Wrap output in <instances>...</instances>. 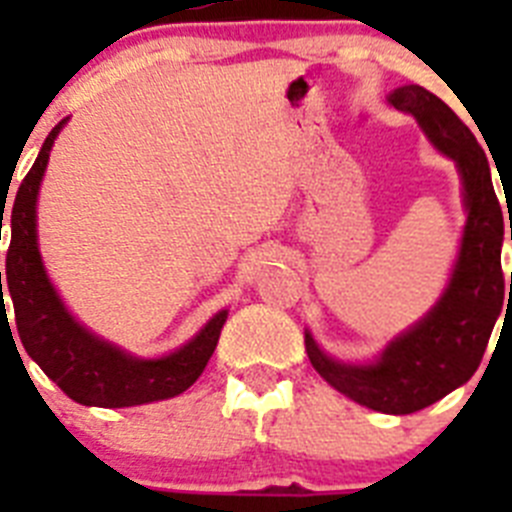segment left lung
Returning <instances> with one entry per match:
<instances>
[{
    "instance_id": "1",
    "label": "left lung",
    "mask_w": 512,
    "mask_h": 512,
    "mask_svg": "<svg viewBox=\"0 0 512 512\" xmlns=\"http://www.w3.org/2000/svg\"><path fill=\"white\" fill-rule=\"evenodd\" d=\"M387 102L413 115L433 148L459 169L467 225L454 269L436 305L392 338L374 361L351 364L333 359L310 330H305V351L315 372L348 400L377 413L410 415L467 384L477 372L508 295L500 266L505 225L492 187L490 161L449 104L418 84L397 87L387 94Z\"/></svg>"
}]
</instances>
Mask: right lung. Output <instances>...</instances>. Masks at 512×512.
<instances>
[{"label":"right lung","mask_w":512,"mask_h":512,"mask_svg":"<svg viewBox=\"0 0 512 512\" xmlns=\"http://www.w3.org/2000/svg\"><path fill=\"white\" fill-rule=\"evenodd\" d=\"M69 122L61 120L45 138L33 169L17 189L9 215L7 292H2L0 323L7 320L4 297L15 307V323L27 356L43 369L66 395L89 408H133L146 402L169 400L189 390L217 346L228 310L215 312L197 336L158 359H140L125 348L104 341L79 323L63 305L43 266L38 246V192L58 133ZM0 220H4V212ZM2 225V223H0ZM9 328V323H7ZM12 333V328H9ZM15 341V338H12Z\"/></svg>","instance_id":"1"}]
</instances>
